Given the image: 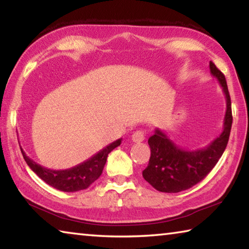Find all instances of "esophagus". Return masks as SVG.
Segmentation results:
<instances>
[{"mask_svg": "<svg viewBox=\"0 0 249 249\" xmlns=\"http://www.w3.org/2000/svg\"><path fill=\"white\" fill-rule=\"evenodd\" d=\"M145 140V134L142 130H136L133 135H132V141L134 142H141Z\"/></svg>", "mask_w": 249, "mask_h": 249, "instance_id": "1", "label": "esophagus"}]
</instances>
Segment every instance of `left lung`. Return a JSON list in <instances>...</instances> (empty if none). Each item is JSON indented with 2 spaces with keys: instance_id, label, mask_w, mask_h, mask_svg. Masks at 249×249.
Segmentation results:
<instances>
[{
  "instance_id": "left-lung-1",
  "label": "left lung",
  "mask_w": 249,
  "mask_h": 249,
  "mask_svg": "<svg viewBox=\"0 0 249 249\" xmlns=\"http://www.w3.org/2000/svg\"><path fill=\"white\" fill-rule=\"evenodd\" d=\"M210 71L220 82L226 99L223 132L204 148L188 150L180 148L162 130L156 128L148 140L150 158L142 177L160 192L177 193L203 180L222 157L229 142L233 116L226 80L212 61H210Z\"/></svg>"
}]
</instances>
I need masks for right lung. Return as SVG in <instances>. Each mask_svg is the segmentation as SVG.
<instances>
[{"mask_svg": "<svg viewBox=\"0 0 249 249\" xmlns=\"http://www.w3.org/2000/svg\"><path fill=\"white\" fill-rule=\"evenodd\" d=\"M121 142L122 140L113 142L112 144L104 147L102 150H100L98 154L93 155L86 161L66 170H53L45 168L27 157L22 148L20 150L29 168L46 183L52 185L57 190L75 192L89 188L96 179H99V177L102 175L108 154L117 146H120Z\"/></svg>", "mask_w": 249, "mask_h": 249, "instance_id": "add662e5", "label": "right lung"}]
</instances>
